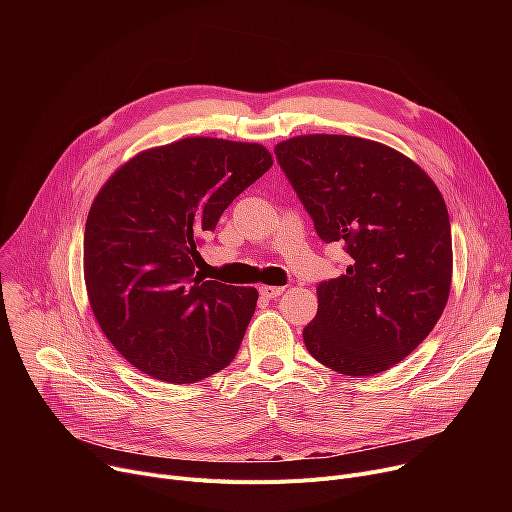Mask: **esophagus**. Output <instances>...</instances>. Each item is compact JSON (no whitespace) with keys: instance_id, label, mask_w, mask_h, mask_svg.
<instances>
[{"instance_id":"34e87169","label":"esophagus","mask_w":512,"mask_h":512,"mask_svg":"<svg viewBox=\"0 0 512 512\" xmlns=\"http://www.w3.org/2000/svg\"><path fill=\"white\" fill-rule=\"evenodd\" d=\"M259 292H261V297H265V299H276L284 292V288L282 286H259Z\"/></svg>"}]
</instances>
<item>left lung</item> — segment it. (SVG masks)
<instances>
[{
  "instance_id": "obj_1",
  "label": "left lung",
  "mask_w": 512,
  "mask_h": 512,
  "mask_svg": "<svg viewBox=\"0 0 512 512\" xmlns=\"http://www.w3.org/2000/svg\"><path fill=\"white\" fill-rule=\"evenodd\" d=\"M324 242H344L346 272L317 286L307 351L344 375L411 355L448 303L452 236L442 193L400 151L346 134H301L274 149Z\"/></svg>"
}]
</instances>
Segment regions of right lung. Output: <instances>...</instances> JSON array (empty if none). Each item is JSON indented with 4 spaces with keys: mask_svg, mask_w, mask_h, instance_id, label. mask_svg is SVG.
<instances>
[{
    "mask_svg": "<svg viewBox=\"0 0 512 512\" xmlns=\"http://www.w3.org/2000/svg\"><path fill=\"white\" fill-rule=\"evenodd\" d=\"M272 164L259 143L188 137L141 151L101 186L85 226L87 297L130 365L193 384L232 363L259 294L205 280L197 249Z\"/></svg>",
    "mask_w": 512,
    "mask_h": 512,
    "instance_id": "right-lung-1",
    "label": "right lung"
}]
</instances>
